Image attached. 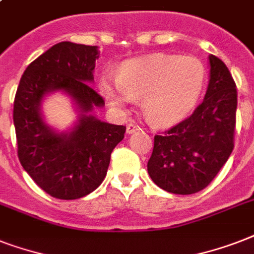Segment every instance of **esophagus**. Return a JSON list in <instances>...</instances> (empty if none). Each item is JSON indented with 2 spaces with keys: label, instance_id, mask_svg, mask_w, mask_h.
<instances>
[{
  "label": "esophagus",
  "instance_id": "obj_1",
  "mask_svg": "<svg viewBox=\"0 0 254 254\" xmlns=\"http://www.w3.org/2000/svg\"><path fill=\"white\" fill-rule=\"evenodd\" d=\"M138 130H141V127H139L137 123H134V121H130V123L127 124V134H133V133H135V131H138Z\"/></svg>",
  "mask_w": 254,
  "mask_h": 254
}]
</instances>
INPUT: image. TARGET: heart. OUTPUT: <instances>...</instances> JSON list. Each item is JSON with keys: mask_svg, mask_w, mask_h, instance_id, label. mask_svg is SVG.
Returning a JSON list of instances; mask_svg holds the SVG:
<instances>
[{"mask_svg": "<svg viewBox=\"0 0 254 254\" xmlns=\"http://www.w3.org/2000/svg\"><path fill=\"white\" fill-rule=\"evenodd\" d=\"M205 67L195 57L154 54L125 62L116 85L103 83L104 96L121 107L142 97L143 113L151 123L170 127L189 116L200 99L205 84Z\"/></svg>", "mask_w": 254, "mask_h": 254, "instance_id": "1", "label": "heart"}]
</instances>
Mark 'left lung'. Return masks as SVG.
I'll list each match as a JSON object with an SVG mask.
<instances>
[{"label": "left lung", "instance_id": "left-lung-1", "mask_svg": "<svg viewBox=\"0 0 254 254\" xmlns=\"http://www.w3.org/2000/svg\"><path fill=\"white\" fill-rule=\"evenodd\" d=\"M209 65L204 100L187 119L154 135L147 173L167 192L190 195L205 189L235 147L236 84L219 58L209 55Z\"/></svg>", "mask_w": 254, "mask_h": 254}]
</instances>
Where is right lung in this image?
Here are the masks:
<instances>
[{
    "label": "right lung",
    "instance_id": "right-lung-1",
    "mask_svg": "<svg viewBox=\"0 0 254 254\" xmlns=\"http://www.w3.org/2000/svg\"><path fill=\"white\" fill-rule=\"evenodd\" d=\"M96 46L61 42L27 65L14 99L13 121L19 162L45 192L72 200L95 191L107 175L113 149L127 127L91 115L104 99L92 88ZM64 90L81 109L69 133L58 135L41 120L39 107L49 91Z\"/></svg>",
    "mask_w": 254,
    "mask_h": 254
}]
</instances>
